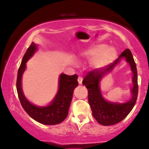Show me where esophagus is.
<instances>
[{
    "instance_id": "1",
    "label": "esophagus",
    "mask_w": 149,
    "mask_h": 149,
    "mask_svg": "<svg viewBox=\"0 0 149 149\" xmlns=\"http://www.w3.org/2000/svg\"><path fill=\"white\" fill-rule=\"evenodd\" d=\"M82 81H83V79H82V77L79 76V77L78 78V82H79V84H82Z\"/></svg>"
}]
</instances>
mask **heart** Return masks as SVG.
<instances>
[{
	"instance_id": "obj_1",
	"label": "heart",
	"mask_w": 149,
	"mask_h": 149,
	"mask_svg": "<svg viewBox=\"0 0 149 149\" xmlns=\"http://www.w3.org/2000/svg\"><path fill=\"white\" fill-rule=\"evenodd\" d=\"M117 52L115 48L107 47L104 45H94L82 53L86 59H91V65L94 69H101L106 67L113 61Z\"/></svg>"
}]
</instances>
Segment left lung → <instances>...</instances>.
Here are the masks:
<instances>
[{"label": "left lung", "mask_w": 149, "mask_h": 149, "mask_svg": "<svg viewBox=\"0 0 149 149\" xmlns=\"http://www.w3.org/2000/svg\"><path fill=\"white\" fill-rule=\"evenodd\" d=\"M122 58H125L129 63L133 72L134 87L132 90V98L125 103L119 104L106 101L101 95L99 82L106 74L112 70ZM83 85L88 89V100L92 115L96 120L102 125H112L123 120L132 110L136 102L139 93L138 75L136 64L129 49L123 51L119 58L113 63L101 69H94L88 72L84 78Z\"/></svg>", "instance_id": "1"}]
</instances>
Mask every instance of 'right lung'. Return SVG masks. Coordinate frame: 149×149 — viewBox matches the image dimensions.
I'll return each mask as SVG.
<instances>
[{"instance_id": "add662e5", "label": "right lung", "mask_w": 149, "mask_h": 149, "mask_svg": "<svg viewBox=\"0 0 149 149\" xmlns=\"http://www.w3.org/2000/svg\"><path fill=\"white\" fill-rule=\"evenodd\" d=\"M37 47L32 42L28 47L22 59V63L18 70L16 89L21 104L26 113L38 123L48 125L62 123L68 114L69 107L71 102L74 88L79 85L78 76L62 74L60 76L59 88L55 99L47 107H38L30 103L24 97L22 88V76L26 69V63L34 55Z\"/></svg>"}]
</instances>
